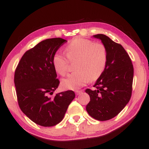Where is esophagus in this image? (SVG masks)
<instances>
[{"label": "esophagus", "mask_w": 149, "mask_h": 149, "mask_svg": "<svg viewBox=\"0 0 149 149\" xmlns=\"http://www.w3.org/2000/svg\"><path fill=\"white\" fill-rule=\"evenodd\" d=\"M82 93H83V91H75V93H76L77 95H81Z\"/></svg>", "instance_id": "34e87169"}]
</instances>
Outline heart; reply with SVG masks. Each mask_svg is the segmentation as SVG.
Returning <instances> with one entry per match:
<instances>
[{
	"label": "heart",
	"mask_w": 149,
	"mask_h": 149,
	"mask_svg": "<svg viewBox=\"0 0 149 149\" xmlns=\"http://www.w3.org/2000/svg\"><path fill=\"white\" fill-rule=\"evenodd\" d=\"M64 52L69 62H76L74 70L77 71L62 79L61 85L64 89L77 90L89 79L95 81L103 74L107 60V49L103 44L76 38L66 45ZM68 64L67 59L63 55L56 53L53 56L54 69L61 76L66 74Z\"/></svg>",
	"instance_id": "1"
}]
</instances>
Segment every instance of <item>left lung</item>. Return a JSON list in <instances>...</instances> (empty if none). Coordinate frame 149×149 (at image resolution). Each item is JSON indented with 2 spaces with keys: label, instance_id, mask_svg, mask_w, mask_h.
Returning a JSON list of instances; mask_svg holds the SVG:
<instances>
[{
  "label": "left lung",
  "instance_id": "obj_1",
  "mask_svg": "<svg viewBox=\"0 0 149 149\" xmlns=\"http://www.w3.org/2000/svg\"><path fill=\"white\" fill-rule=\"evenodd\" d=\"M93 37L100 40L104 45L107 60L103 74L93 85L96 89L85 90L90 97L86 109L94 119L105 121L117 116L130 101L134 68L130 56L122 45L103 34Z\"/></svg>",
  "mask_w": 149,
  "mask_h": 149
}]
</instances>
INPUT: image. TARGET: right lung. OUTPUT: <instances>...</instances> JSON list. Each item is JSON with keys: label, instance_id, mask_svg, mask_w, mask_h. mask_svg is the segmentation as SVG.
<instances>
[{"label": "right lung", "instance_id": "obj_1", "mask_svg": "<svg viewBox=\"0 0 149 149\" xmlns=\"http://www.w3.org/2000/svg\"><path fill=\"white\" fill-rule=\"evenodd\" d=\"M67 41L47 39L27 51L15 72V86L20 109L31 121L50 127L62 121L75 94L72 91L52 95L60 81L52 65V58Z\"/></svg>", "mask_w": 149, "mask_h": 149}]
</instances>
